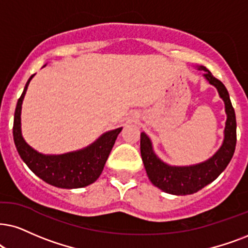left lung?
<instances>
[{"mask_svg":"<svg viewBox=\"0 0 248 248\" xmlns=\"http://www.w3.org/2000/svg\"><path fill=\"white\" fill-rule=\"evenodd\" d=\"M199 70L205 71L203 77L208 80L209 83L216 87L225 104L228 118L225 122L224 140L220 150L211 159L199 165L189 166V167H173L166 165L155 155L151 140L144 133L140 134V155L150 181L165 192L176 194V196L197 192L216 180L218 175L227 168L236 149V114L227 88L205 66H199Z\"/></svg>","mask_w":248,"mask_h":248,"instance_id":"left-lung-1","label":"left lung"}]
</instances>
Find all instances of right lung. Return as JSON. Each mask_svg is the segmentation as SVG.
<instances>
[{
    "label": "right lung",
    "mask_w": 248,
    "mask_h": 248,
    "mask_svg": "<svg viewBox=\"0 0 248 248\" xmlns=\"http://www.w3.org/2000/svg\"><path fill=\"white\" fill-rule=\"evenodd\" d=\"M33 77L34 74L28 79L15 111L14 140L20 158L34 174L51 186L62 189L89 186L102 174L109 152L122 128L108 131L92 145L77 152L59 155H45L36 152L25 142L20 129L21 104Z\"/></svg>",
    "instance_id": "right-lung-1"
}]
</instances>
